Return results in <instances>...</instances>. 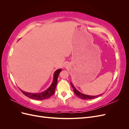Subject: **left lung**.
I'll use <instances>...</instances> for the list:
<instances>
[{"mask_svg": "<svg viewBox=\"0 0 129 129\" xmlns=\"http://www.w3.org/2000/svg\"><path fill=\"white\" fill-rule=\"evenodd\" d=\"M72 86L73 88V90L74 93H75L76 95L77 96H78L79 97V98L81 99H83V100H91V99H96L97 97H99L100 96H101L102 94H101L100 95H98V96H89V95H85L83 94V93H81L80 92H79V91H77L76 89L74 87V85H73L72 83H71Z\"/></svg>", "mask_w": 129, "mask_h": 129, "instance_id": "8db88e82", "label": "left lung"}]
</instances>
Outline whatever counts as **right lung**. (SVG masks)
<instances>
[{"label":"right lung","mask_w":129,"mask_h":129,"mask_svg":"<svg viewBox=\"0 0 129 129\" xmlns=\"http://www.w3.org/2000/svg\"><path fill=\"white\" fill-rule=\"evenodd\" d=\"M61 71V69H57V71H56L55 73H54V79H53V81L52 85H50V86L47 89L46 91L44 92H41V93H29V92L23 91L21 89L20 90L25 96L29 97L30 99L37 100H44L47 99L49 98L50 96H52L54 93V92H55V88L57 83L58 76L59 75Z\"/></svg>","instance_id":"obj_1"}]
</instances>
